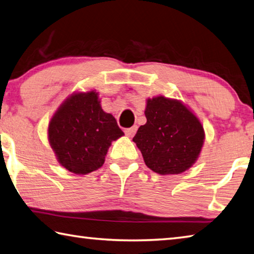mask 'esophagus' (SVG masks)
Segmentation results:
<instances>
[{"label": "esophagus", "mask_w": 254, "mask_h": 254, "mask_svg": "<svg viewBox=\"0 0 254 254\" xmlns=\"http://www.w3.org/2000/svg\"><path fill=\"white\" fill-rule=\"evenodd\" d=\"M136 130H137V127H136V126H133L132 127L126 128V130H124V133H126V135H127V136H128V137H132L133 135L135 134Z\"/></svg>", "instance_id": "1"}]
</instances>
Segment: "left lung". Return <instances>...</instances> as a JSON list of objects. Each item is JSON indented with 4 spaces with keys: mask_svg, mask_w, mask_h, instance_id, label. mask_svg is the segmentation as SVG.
Listing matches in <instances>:
<instances>
[{
    "mask_svg": "<svg viewBox=\"0 0 254 254\" xmlns=\"http://www.w3.org/2000/svg\"><path fill=\"white\" fill-rule=\"evenodd\" d=\"M146 123L133 142L146 167L161 175L180 174L199 159L205 133L199 118L182 101L158 95L146 100Z\"/></svg>",
    "mask_w": 254,
    "mask_h": 254,
    "instance_id": "1",
    "label": "left lung"
}]
</instances>
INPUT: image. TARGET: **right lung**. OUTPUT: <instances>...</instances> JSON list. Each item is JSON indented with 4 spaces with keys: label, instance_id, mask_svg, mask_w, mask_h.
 Listing matches in <instances>:
<instances>
[{
    "label": "right lung",
    "instance_id": "obj_1",
    "mask_svg": "<svg viewBox=\"0 0 254 254\" xmlns=\"http://www.w3.org/2000/svg\"><path fill=\"white\" fill-rule=\"evenodd\" d=\"M124 135L117 120L101 107L99 92H74L49 122L48 139L58 162L79 175L101 168L111 143Z\"/></svg>",
    "mask_w": 254,
    "mask_h": 254
}]
</instances>
